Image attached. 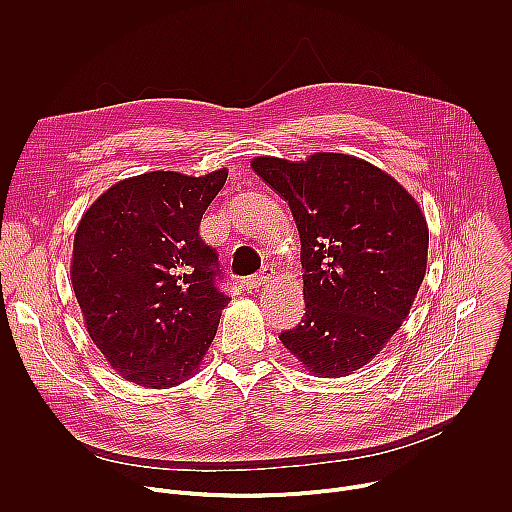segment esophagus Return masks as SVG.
Masks as SVG:
<instances>
[{
	"label": "esophagus",
	"mask_w": 512,
	"mask_h": 512,
	"mask_svg": "<svg viewBox=\"0 0 512 512\" xmlns=\"http://www.w3.org/2000/svg\"><path fill=\"white\" fill-rule=\"evenodd\" d=\"M273 275H275L273 267H263L259 273L245 277V279H243V285H245L247 289H257V287H261L263 283H267L269 279H273Z\"/></svg>",
	"instance_id": "34e87169"
}]
</instances>
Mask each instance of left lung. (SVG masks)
Masks as SVG:
<instances>
[{"instance_id": "left-lung-1", "label": "left lung", "mask_w": 512, "mask_h": 512, "mask_svg": "<svg viewBox=\"0 0 512 512\" xmlns=\"http://www.w3.org/2000/svg\"><path fill=\"white\" fill-rule=\"evenodd\" d=\"M251 168L289 204L302 241L306 314L279 340L314 375H352L413 306L427 267L425 216L395 178L346 154L261 156Z\"/></svg>"}]
</instances>
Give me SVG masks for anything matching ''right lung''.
<instances>
[{
    "mask_svg": "<svg viewBox=\"0 0 512 512\" xmlns=\"http://www.w3.org/2000/svg\"><path fill=\"white\" fill-rule=\"evenodd\" d=\"M229 172H148L101 194L83 214L70 279L87 332L127 381L164 389L190 379L229 296L200 221Z\"/></svg>",
    "mask_w": 512,
    "mask_h": 512,
    "instance_id": "right-lung-1",
    "label": "right lung"
}]
</instances>
